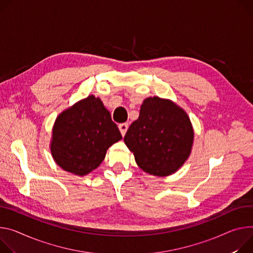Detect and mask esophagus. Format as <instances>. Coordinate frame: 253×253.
Segmentation results:
<instances>
[{
    "label": "esophagus",
    "instance_id": "obj_1",
    "mask_svg": "<svg viewBox=\"0 0 253 253\" xmlns=\"http://www.w3.org/2000/svg\"><path fill=\"white\" fill-rule=\"evenodd\" d=\"M127 129H128V124H127V123H122V124H120V125H119V130H120V132H121L122 136H124V135H125V133H126Z\"/></svg>",
    "mask_w": 253,
    "mask_h": 253
}]
</instances>
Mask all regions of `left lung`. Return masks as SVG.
I'll list each match as a JSON object with an SVG mask.
<instances>
[{
    "instance_id": "8db88e82",
    "label": "left lung",
    "mask_w": 253,
    "mask_h": 253,
    "mask_svg": "<svg viewBox=\"0 0 253 253\" xmlns=\"http://www.w3.org/2000/svg\"><path fill=\"white\" fill-rule=\"evenodd\" d=\"M124 142L142 170L167 176L189 158L194 129L185 110L172 101L147 98L141 105L138 119L126 132Z\"/></svg>"
}]
</instances>
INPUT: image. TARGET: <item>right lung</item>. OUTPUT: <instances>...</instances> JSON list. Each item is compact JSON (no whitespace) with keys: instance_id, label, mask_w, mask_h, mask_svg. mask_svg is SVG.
<instances>
[{"instance_id":"right-lung-1","label":"right lung","mask_w":253,"mask_h":253,"mask_svg":"<svg viewBox=\"0 0 253 253\" xmlns=\"http://www.w3.org/2000/svg\"><path fill=\"white\" fill-rule=\"evenodd\" d=\"M121 139L110 112L100 98L90 95L58 115L50 150L57 166L82 176L96 169L107 149Z\"/></svg>"}]
</instances>
